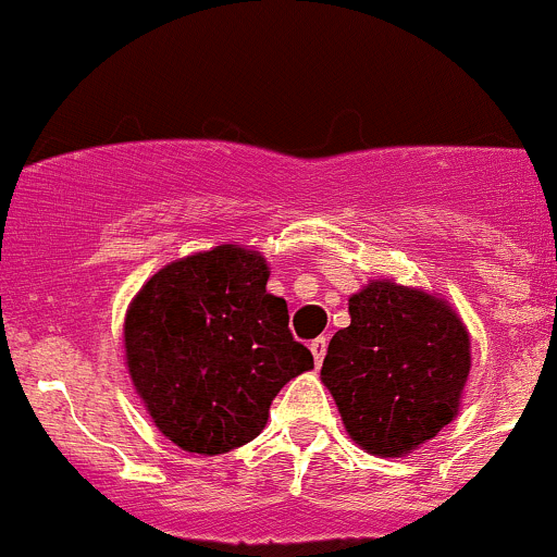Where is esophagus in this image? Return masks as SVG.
I'll list each match as a JSON object with an SVG mask.
<instances>
[{"instance_id":"obj_1","label":"esophagus","mask_w":557,"mask_h":557,"mask_svg":"<svg viewBox=\"0 0 557 557\" xmlns=\"http://www.w3.org/2000/svg\"><path fill=\"white\" fill-rule=\"evenodd\" d=\"M308 349H311V355H313V362H317V366H322V360H324V355H327V338H313L311 344H308Z\"/></svg>"}]
</instances>
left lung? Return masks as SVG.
Instances as JSON below:
<instances>
[{
  "mask_svg": "<svg viewBox=\"0 0 557 557\" xmlns=\"http://www.w3.org/2000/svg\"><path fill=\"white\" fill-rule=\"evenodd\" d=\"M349 317L330 341L322 384L357 447L404 458L458 417L471 335L453 302L393 278L355 292Z\"/></svg>",
  "mask_w": 557,
  "mask_h": 557,
  "instance_id": "obj_1",
  "label": "left lung"
}]
</instances>
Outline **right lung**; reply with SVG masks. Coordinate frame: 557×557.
Masks as SVG:
<instances>
[{
  "instance_id": "right-lung-1",
  "label": "right lung",
  "mask_w": 557,
  "mask_h": 557,
  "mask_svg": "<svg viewBox=\"0 0 557 557\" xmlns=\"http://www.w3.org/2000/svg\"><path fill=\"white\" fill-rule=\"evenodd\" d=\"M268 278L260 251L224 244L164 265L126 308L132 387L184 453L224 455L249 444L278 389L313 368Z\"/></svg>"
}]
</instances>
